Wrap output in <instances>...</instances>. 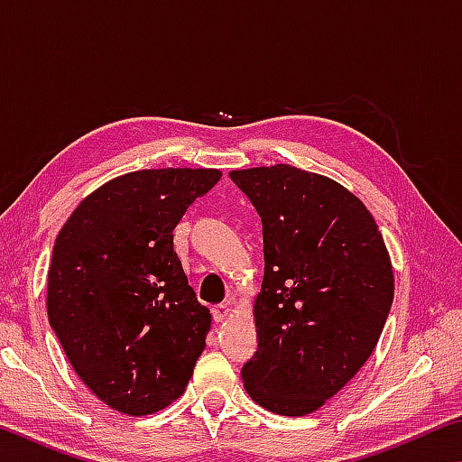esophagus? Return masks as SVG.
<instances>
[{
	"mask_svg": "<svg viewBox=\"0 0 462 462\" xmlns=\"http://www.w3.org/2000/svg\"><path fill=\"white\" fill-rule=\"evenodd\" d=\"M230 314V306L228 303H220V306H214L212 308V316L216 322H222V319H226V316Z\"/></svg>",
	"mask_w": 462,
	"mask_h": 462,
	"instance_id": "34e87169",
	"label": "esophagus"
}]
</instances>
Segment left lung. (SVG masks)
Masks as SVG:
<instances>
[{
  "instance_id": "8db88e82",
  "label": "left lung",
  "mask_w": 462,
  "mask_h": 462,
  "mask_svg": "<svg viewBox=\"0 0 462 462\" xmlns=\"http://www.w3.org/2000/svg\"><path fill=\"white\" fill-rule=\"evenodd\" d=\"M263 222L264 277L246 393L306 416L371 356L393 303V273L369 209L332 179L291 165L232 171Z\"/></svg>"
}]
</instances>
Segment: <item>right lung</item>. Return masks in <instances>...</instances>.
Segmentation results:
<instances>
[{
	"label": "right lung",
	"instance_id": "obj_1",
	"mask_svg": "<svg viewBox=\"0 0 462 462\" xmlns=\"http://www.w3.org/2000/svg\"><path fill=\"white\" fill-rule=\"evenodd\" d=\"M214 169H148L88 195L59 232L49 322L81 381L128 416L183 393L212 324L187 281L173 230L220 181Z\"/></svg>",
	"mask_w": 462,
	"mask_h": 462
}]
</instances>
